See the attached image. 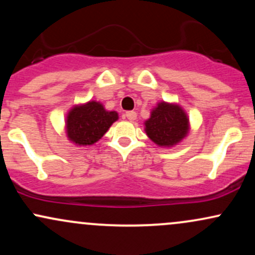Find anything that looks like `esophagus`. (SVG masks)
I'll return each mask as SVG.
<instances>
[{
  "instance_id": "obj_1",
  "label": "esophagus",
  "mask_w": 255,
  "mask_h": 255,
  "mask_svg": "<svg viewBox=\"0 0 255 255\" xmlns=\"http://www.w3.org/2000/svg\"><path fill=\"white\" fill-rule=\"evenodd\" d=\"M126 119L128 120V121H134V120L136 119V113L135 111H127V113H126Z\"/></svg>"
}]
</instances>
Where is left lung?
I'll return each mask as SVG.
<instances>
[{
	"mask_svg": "<svg viewBox=\"0 0 255 255\" xmlns=\"http://www.w3.org/2000/svg\"><path fill=\"white\" fill-rule=\"evenodd\" d=\"M145 133L159 147H172L188 135L189 118L181 105L159 102L144 122Z\"/></svg>",
	"mask_w": 255,
	"mask_h": 255,
	"instance_id": "1",
	"label": "left lung"
}]
</instances>
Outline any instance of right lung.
Masks as SVG:
<instances>
[{
	"label": "right lung",
	"mask_w": 255,
	"mask_h": 255,
	"mask_svg": "<svg viewBox=\"0 0 255 255\" xmlns=\"http://www.w3.org/2000/svg\"><path fill=\"white\" fill-rule=\"evenodd\" d=\"M119 120L116 111L107 110L101 102L89 101L77 104L66 118V134L77 146H91L102 139L111 125Z\"/></svg>",
	"instance_id": "obj_1"
}]
</instances>
